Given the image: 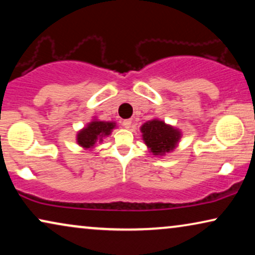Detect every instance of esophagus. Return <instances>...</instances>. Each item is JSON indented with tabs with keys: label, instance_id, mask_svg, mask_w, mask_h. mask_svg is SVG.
<instances>
[{
	"label": "esophagus",
	"instance_id": "obj_1",
	"mask_svg": "<svg viewBox=\"0 0 255 255\" xmlns=\"http://www.w3.org/2000/svg\"><path fill=\"white\" fill-rule=\"evenodd\" d=\"M131 124H132V121H130V120H125L123 122V127L125 128H131Z\"/></svg>",
	"mask_w": 255,
	"mask_h": 255
}]
</instances>
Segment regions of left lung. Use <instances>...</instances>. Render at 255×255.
<instances>
[{"instance_id": "8db88e82", "label": "left lung", "mask_w": 255, "mask_h": 255, "mask_svg": "<svg viewBox=\"0 0 255 255\" xmlns=\"http://www.w3.org/2000/svg\"><path fill=\"white\" fill-rule=\"evenodd\" d=\"M142 140L153 155L163 156L166 153L173 152L181 139L179 128L166 124L158 118L148 121L140 127Z\"/></svg>"}]
</instances>
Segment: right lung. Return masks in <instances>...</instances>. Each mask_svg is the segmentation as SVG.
Wrapping results in <instances>:
<instances>
[{
	"instance_id": "obj_1",
	"label": "right lung",
	"mask_w": 255,
	"mask_h": 255,
	"mask_svg": "<svg viewBox=\"0 0 255 255\" xmlns=\"http://www.w3.org/2000/svg\"><path fill=\"white\" fill-rule=\"evenodd\" d=\"M115 128V122H104L95 118L78 132L76 142L85 149H92L95 147L96 142H102L104 138L110 135Z\"/></svg>"
}]
</instances>
